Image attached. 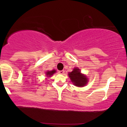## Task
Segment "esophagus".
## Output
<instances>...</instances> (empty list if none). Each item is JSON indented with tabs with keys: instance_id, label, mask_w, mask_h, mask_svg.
Returning a JSON list of instances; mask_svg holds the SVG:
<instances>
[{
	"instance_id": "obj_1",
	"label": "esophagus",
	"mask_w": 127,
	"mask_h": 127,
	"mask_svg": "<svg viewBox=\"0 0 127 127\" xmlns=\"http://www.w3.org/2000/svg\"><path fill=\"white\" fill-rule=\"evenodd\" d=\"M58 72H59V73L63 74L64 73H65V71H64V70H60Z\"/></svg>"
}]
</instances>
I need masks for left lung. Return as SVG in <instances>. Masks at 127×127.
<instances>
[{"label": "left lung", "mask_w": 127, "mask_h": 127, "mask_svg": "<svg viewBox=\"0 0 127 127\" xmlns=\"http://www.w3.org/2000/svg\"><path fill=\"white\" fill-rule=\"evenodd\" d=\"M68 74L72 82L76 86L83 87L87 84L88 81L86 76L81 74L80 69L77 67L74 68L72 72L69 73Z\"/></svg>", "instance_id": "left-lung-1"}]
</instances>
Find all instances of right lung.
I'll use <instances>...</instances> for the list:
<instances>
[{
  "mask_svg": "<svg viewBox=\"0 0 127 127\" xmlns=\"http://www.w3.org/2000/svg\"><path fill=\"white\" fill-rule=\"evenodd\" d=\"M55 70H53L52 71H48V72H47L46 73V75H47V76H51V75H53V74L54 73H55Z\"/></svg>",
  "mask_w": 127,
  "mask_h": 127,
  "instance_id": "add662e5",
  "label": "right lung"
}]
</instances>
